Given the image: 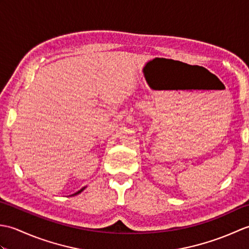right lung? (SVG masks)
Instances as JSON below:
<instances>
[{
	"instance_id": "add662e5",
	"label": "right lung",
	"mask_w": 249,
	"mask_h": 249,
	"mask_svg": "<svg viewBox=\"0 0 249 249\" xmlns=\"http://www.w3.org/2000/svg\"><path fill=\"white\" fill-rule=\"evenodd\" d=\"M86 188H87V186H86V187H82V188H81L80 190H78V192H77V193H75V194H72V195H71V197H72V196H76V195H78V194H80V193H81V192H83V190H84V189H86Z\"/></svg>"
}]
</instances>
